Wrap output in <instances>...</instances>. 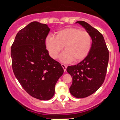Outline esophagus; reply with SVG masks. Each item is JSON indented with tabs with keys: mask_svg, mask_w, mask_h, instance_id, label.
<instances>
[{
	"mask_svg": "<svg viewBox=\"0 0 120 120\" xmlns=\"http://www.w3.org/2000/svg\"><path fill=\"white\" fill-rule=\"evenodd\" d=\"M61 65H62V68H63L64 71H66V70H67V65H65V64H61Z\"/></svg>",
	"mask_w": 120,
	"mask_h": 120,
	"instance_id": "34e87169",
	"label": "esophagus"
}]
</instances>
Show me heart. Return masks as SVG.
Instances as JSON below:
<instances>
[{"instance_id": "b5f03b06", "label": "heart", "mask_w": 120, "mask_h": 120, "mask_svg": "<svg viewBox=\"0 0 120 120\" xmlns=\"http://www.w3.org/2000/svg\"><path fill=\"white\" fill-rule=\"evenodd\" d=\"M46 46L50 56L58 58L64 46L65 50L61 55V61L69 62L79 61L85 58L92 47V37L86 31L76 28H67L58 31L56 37H47Z\"/></svg>"}]
</instances>
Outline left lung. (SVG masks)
Returning <instances> with one entry per match:
<instances>
[{
    "mask_svg": "<svg viewBox=\"0 0 120 120\" xmlns=\"http://www.w3.org/2000/svg\"><path fill=\"white\" fill-rule=\"evenodd\" d=\"M82 25L92 37V47L87 56L67 71L72 78L70 87L71 94L77 98H84L96 92L105 80L109 60V51L102 34L86 22Z\"/></svg>",
    "mask_w": 120,
    "mask_h": 120,
    "instance_id": "1",
    "label": "left lung"
}]
</instances>
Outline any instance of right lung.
<instances>
[{
    "label": "right lung",
    "mask_w": 120,
    "mask_h": 120,
    "mask_svg": "<svg viewBox=\"0 0 120 120\" xmlns=\"http://www.w3.org/2000/svg\"><path fill=\"white\" fill-rule=\"evenodd\" d=\"M46 24L30 23L18 33L11 46L12 66L15 77L30 96L43 101L55 94V87L63 74L61 64L49 56L46 38Z\"/></svg>",
    "instance_id": "right-lung-1"
}]
</instances>
